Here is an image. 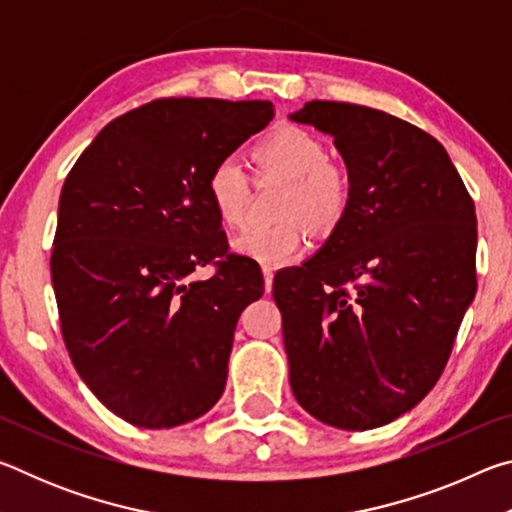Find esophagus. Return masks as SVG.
I'll list each match as a JSON object with an SVG mask.
<instances>
[{"mask_svg":"<svg viewBox=\"0 0 512 512\" xmlns=\"http://www.w3.org/2000/svg\"><path fill=\"white\" fill-rule=\"evenodd\" d=\"M262 273H264V287H266V293H271L273 289V268L271 266H262Z\"/></svg>","mask_w":512,"mask_h":512,"instance_id":"1","label":"esophagus"}]
</instances>
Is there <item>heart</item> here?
I'll return each mask as SVG.
<instances>
[{
    "label": "heart",
    "mask_w": 512,
    "mask_h": 512,
    "mask_svg": "<svg viewBox=\"0 0 512 512\" xmlns=\"http://www.w3.org/2000/svg\"><path fill=\"white\" fill-rule=\"evenodd\" d=\"M257 176L287 180L271 225H250L235 239V250L262 264H284L305 246L302 226L311 235H329L343 221L352 198V178L343 164L327 158L314 133L284 126L250 149ZM205 194L223 228H239L250 201V178L239 162L223 158L207 173Z\"/></svg>",
    "instance_id": "1"
}]
</instances>
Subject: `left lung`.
<instances>
[{
  "mask_svg": "<svg viewBox=\"0 0 512 512\" xmlns=\"http://www.w3.org/2000/svg\"><path fill=\"white\" fill-rule=\"evenodd\" d=\"M352 178L343 221L273 280L302 409L366 431L411 411L443 375L476 293V214L445 146L375 108L307 101Z\"/></svg>",
  "mask_w": 512,
  "mask_h": 512,
  "instance_id": "obj_1",
  "label": "left lung"
}]
</instances>
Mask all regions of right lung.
Instances as JSON below:
<instances>
[{
    "instance_id": "add662e5",
    "label": "right lung",
    "mask_w": 512,
    "mask_h": 512,
    "mask_svg": "<svg viewBox=\"0 0 512 512\" xmlns=\"http://www.w3.org/2000/svg\"><path fill=\"white\" fill-rule=\"evenodd\" d=\"M273 115L271 101L155 99L112 119L67 173L51 250L60 332L90 391L135 427H178L223 393L264 277L228 253L205 180ZM207 263L217 273L194 281Z\"/></svg>"
}]
</instances>
